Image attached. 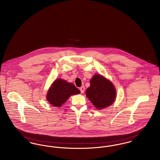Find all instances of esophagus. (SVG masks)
Returning a JSON list of instances; mask_svg holds the SVG:
<instances>
[{
	"mask_svg": "<svg viewBox=\"0 0 160 160\" xmlns=\"http://www.w3.org/2000/svg\"><path fill=\"white\" fill-rule=\"evenodd\" d=\"M85 86H82L80 88V91H81V93H83L84 92V91H85Z\"/></svg>",
	"mask_w": 160,
	"mask_h": 160,
	"instance_id": "obj_1",
	"label": "esophagus"
}]
</instances>
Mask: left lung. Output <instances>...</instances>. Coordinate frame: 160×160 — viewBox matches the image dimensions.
<instances>
[{"label": "left lung", "instance_id": "1", "mask_svg": "<svg viewBox=\"0 0 160 160\" xmlns=\"http://www.w3.org/2000/svg\"><path fill=\"white\" fill-rule=\"evenodd\" d=\"M90 85L86 91V97L96 108L102 109L114 102L116 90L111 81L102 75L95 74L90 80Z\"/></svg>", "mask_w": 160, "mask_h": 160}]
</instances>
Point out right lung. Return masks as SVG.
I'll list each match as a JSON object with an SVG mask.
<instances>
[{
	"instance_id": "1",
	"label": "right lung",
	"mask_w": 160,
	"mask_h": 160,
	"mask_svg": "<svg viewBox=\"0 0 160 160\" xmlns=\"http://www.w3.org/2000/svg\"><path fill=\"white\" fill-rule=\"evenodd\" d=\"M80 93V90L74 85L58 78L56 80L49 88L47 99L52 106L60 108L71 95Z\"/></svg>"
}]
</instances>
